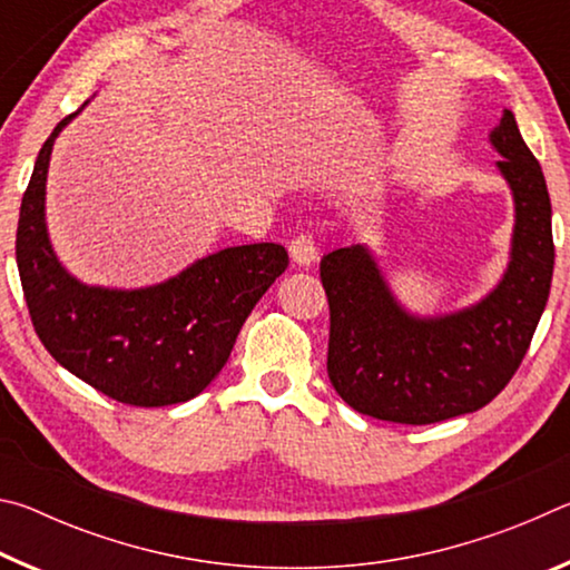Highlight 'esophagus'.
I'll use <instances>...</instances> for the list:
<instances>
[{
  "instance_id": "esophagus-1",
  "label": "esophagus",
  "mask_w": 570,
  "mask_h": 570,
  "mask_svg": "<svg viewBox=\"0 0 570 570\" xmlns=\"http://www.w3.org/2000/svg\"><path fill=\"white\" fill-rule=\"evenodd\" d=\"M288 256H292V262L298 266H308L316 262V244L312 236H294L288 240Z\"/></svg>"
}]
</instances>
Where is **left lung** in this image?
<instances>
[{"instance_id":"8db88e82","label":"left lung","mask_w":570,"mask_h":570,"mask_svg":"<svg viewBox=\"0 0 570 570\" xmlns=\"http://www.w3.org/2000/svg\"><path fill=\"white\" fill-rule=\"evenodd\" d=\"M498 170L513 193L515 226L503 278L478 304L452 314H410L374 262L354 244L322 258L330 298L326 372L356 412L432 424L493 402L523 362L553 278L551 198L515 115L490 130Z\"/></svg>"}]
</instances>
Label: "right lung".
<instances>
[{
  "instance_id": "obj_1",
  "label": "right lung",
  "mask_w": 570,
  "mask_h": 570,
  "mask_svg": "<svg viewBox=\"0 0 570 570\" xmlns=\"http://www.w3.org/2000/svg\"><path fill=\"white\" fill-rule=\"evenodd\" d=\"M80 110L45 140L19 208L17 268L35 332L67 372L115 402H188L224 370L250 308L286 272L288 254L278 244L230 246L146 288L77 282L52 250L45 186L55 138Z\"/></svg>"
}]
</instances>
